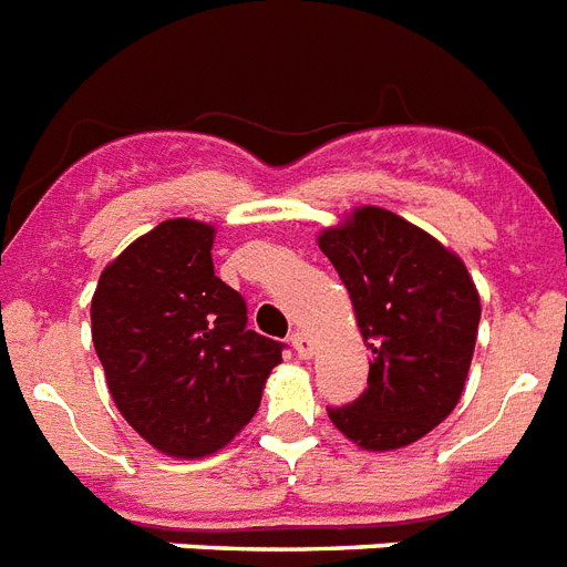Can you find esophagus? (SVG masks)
Instances as JSON below:
<instances>
[{
    "label": "esophagus",
    "mask_w": 567,
    "mask_h": 567,
    "mask_svg": "<svg viewBox=\"0 0 567 567\" xmlns=\"http://www.w3.org/2000/svg\"><path fill=\"white\" fill-rule=\"evenodd\" d=\"M291 347L297 349L299 358H311V352H315V340L308 338L306 331H293V334H291Z\"/></svg>",
    "instance_id": "1"
}]
</instances>
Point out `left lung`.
Listing matches in <instances>:
<instances>
[{"label": "left lung", "mask_w": 567, "mask_h": 567, "mask_svg": "<svg viewBox=\"0 0 567 567\" xmlns=\"http://www.w3.org/2000/svg\"><path fill=\"white\" fill-rule=\"evenodd\" d=\"M347 285L372 352L367 390L329 408L340 434L393 451L434 431L466 388L481 297L457 252L381 206H358L317 236Z\"/></svg>", "instance_id": "obj_1"}]
</instances>
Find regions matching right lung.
Segmentation results:
<instances>
[{
	"mask_svg": "<svg viewBox=\"0 0 567 567\" xmlns=\"http://www.w3.org/2000/svg\"><path fill=\"white\" fill-rule=\"evenodd\" d=\"M215 227L172 218L110 261L92 293V343L127 425L168 457L215 454L259 411L282 343L212 265Z\"/></svg>",
	"mask_w": 567,
	"mask_h": 567,
	"instance_id": "add662e5",
	"label": "right lung"
}]
</instances>
